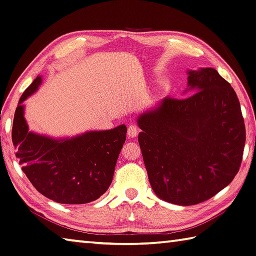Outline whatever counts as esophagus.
Here are the masks:
<instances>
[{
    "label": "esophagus",
    "mask_w": 256,
    "mask_h": 256,
    "mask_svg": "<svg viewBox=\"0 0 256 256\" xmlns=\"http://www.w3.org/2000/svg\"><path fill=\"white\" fill-rule=\"evenodd\" d=\"M138 132H139V128L136 126V124H132L128 127V136H129V137H136V136L138 134Z\"/></svg>",
    "instance_id": "esophagus-1"
}]
</instances>
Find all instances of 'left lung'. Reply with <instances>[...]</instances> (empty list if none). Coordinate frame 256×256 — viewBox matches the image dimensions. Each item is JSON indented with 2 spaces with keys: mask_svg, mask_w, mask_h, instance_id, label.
<instances>
[{
  "mask_svg": "<svg viewBox=\"0 0 256 256\" xmlns=\"http://www.w3.org/2000/svg\"><path fill=\"white\" fill-rule=\"evenodd\" d=\"M190 96L166 97L137 119L149 182L160 199L194 206L238 172L245 144L241 106L214 68L188 72Z\"/></svg>",
  "mask_w": 256,
  "mask_h": 256,
  "instance_id": "obj_1",
  "label": "left lung"
}]
</instances>
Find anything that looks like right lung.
Masks as SVG:
<instances>
[{"instance_id": "obj_1", "label": "right lung", "mask_w": 256, "mask_h": 256, "mask_svg": "<svg viewBox=\"0 0 256 256\" xmlns=\"http://www.w3.org/2000/svg\"><path fill=\"white\" fill-rule=\"evenodd\" d=\"M42 82L38 76L20 96L14 114L12 142L22 170L40 194L64 204L95 201L110 186L114 166L126 142L127 127L87 132L53 139L28 132L23 102Z\"/></svg>"}]
</instances>
